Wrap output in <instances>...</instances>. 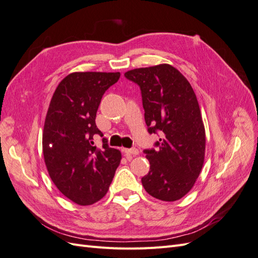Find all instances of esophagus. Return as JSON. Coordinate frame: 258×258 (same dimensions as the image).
Returning a JSON list of instances; mask_svg holds the SVG:
<instances>
[{
    "instance_id": "34e87169",
    "label": "esophagus",
    "mask_w": 258,
    "mask_h": 258,
    "mask_svg": "<svg viewBox=\"0 0 258 258\" xmlns=\"http://www.w3.org/2000/svg\"><path fill=\"white\" fill-rule=\"evenodd\" d=\"M122 152L124 153V155H138L139 154V150L136 147H132V148H122Z\"/></svg>"
}]
</instances>
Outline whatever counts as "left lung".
Instances as JSON below:
<instances>
[{
	"label": "left lung",
	"mask_w": 258,
	"mask_h": 258,
	"mask_svg": "<svg viewBox=\"0 0 258 258\" xmlns=\"http://www.w3.org/2000/svg\"><path fill=\"white\" fill-rule=\"evenodd\" d=\"M124 77L141 90L150 134L161 139L144 150L150 171L142 177L145 190L162 201H175L188 192L205 160L206 132L196 95L175 68L159 64L135 69Z\"/></svg>",
	"instance_id": "obj_1"
}]
</instances>
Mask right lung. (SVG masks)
<instances>
[{
    "mask_svg": "<svg viewBox=\"0 0 258 258\" xmlns=\"http://www.w3.org/2000/svg\"><path fill=\"white\" fill-rule=\"evenodd\" d=\"M120 73L80 72L69 74L54 91L46 115L43 153L50 178L67 198L89 206L105 196L121 154L95 144L103 137L96 115L105 91L118 82Z\"/></svg>",
    "mask_w": 258,
    "mask_h": 258,
    "instance_id": "add662e5",
    "label": "right lung"
}]
</instances>
